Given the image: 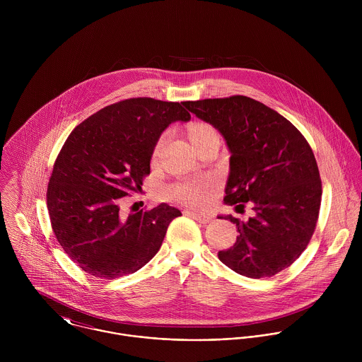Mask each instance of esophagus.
Listing matches in <instances>:
<instances>
[{
	"label": "esophagus",
	"mask_w": 362,
	"mask_h": 362,
	"mask_svg": "<svg viewBox=\"0 0 362 362\" xmlns=\"http://www.w3.org/2000/svg\"><path fill=\"white\" fill-rule=\"evenodd\" d=\"M188 214L195 218L197 221L202 223V224H207L211 221V216L210 214H205V213H198V211H188Z\"/></svg>",
	"instance_id": "1"
}]
</instances>
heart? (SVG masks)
<instances>
[{
    "mask_svg": "<svg viewBox=\"0 0 362 362\" xmlns=\"http://www.w3.org/2000/svg\"><path fill=\"white\" fill-rule=\"evenodd\" d=\"M185 136L194 151L198 153L202 148L211 144H220V136L217 129L206 121H191L184 128ZM163 142L158 141L156 144L152 155V163L156 164L161 152ZM214 188V181L204 180H188L178 184L171 185L167 189V198L177 204H184L188 206L202 207L206 205L210 192Z\"/></svg>",
    "mask_w": 362,
    "mask_h": 362,
    "instance_id": "1",
    "label": "heart"
}]
</instances>
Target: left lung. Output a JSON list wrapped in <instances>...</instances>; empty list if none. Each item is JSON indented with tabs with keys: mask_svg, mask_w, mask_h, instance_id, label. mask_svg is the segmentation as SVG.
Instances as JSON below:
<instances>
[{
	"mask_svg": "<svg viewBox=\"0 0 362 362\" xmlns=\"http://www.w3.org/2000/svg\"><path fill=\"white\" fill-rule=\"evenodd\" d=\"M226 139L230 173L226 205L254 217L237 226V241L218 259L235 273L270 277L300 258L315 231L322 182L310 144L283 115L247 96L182 102Z\"/></svg>",
	"mask_w": 362,
	"mask_h": 362,
	"instance_id": "left-lung-1",
	"label": "left lung"
}]
</instances>
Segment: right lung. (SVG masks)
Masks as SVG:
<instances>
[{
    "label": "right lung",
    "mask_w": 362,
    "mask_h": 362,
    "mask_svg": "<svg viewBox=\"0 0 362 362\" xmlns=\"http://www.w3.org/2000/svg\"><path fill=\"white\" fill-rule=\"evenodd\" d=\"M189 119L182 103L135 98L104 107L69 134L54 163L47 209L59 245L82 270L111 280L157 254L181 211L160 204L125 217L119 202L142 191L161 132Z\"/></svg>",
    "instance_id": "right-lung-1"
}]
</instances>
